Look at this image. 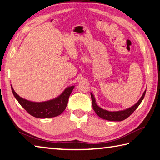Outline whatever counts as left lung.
Returning a JSON list of instances; mask_svg holds the SVG:
<instances>
[{"label": "left lung", "instance_id": "1", "mask_svg": "<svg viewBox=\"0 0 160 160\" xmlns=\"http://www.w3.org/2000/svg\"><path fill=\"white\" fill-rule=\"evenodd\" d=\"M146 90H145L143 92V95L141 96L139 100H138L134 106L131 107L130 108H128L127 109L122 110V111H109L104 110L103 108H102L98 106V104H96V101L94 95L92 93H90L91 95V99H92V108L94 109L95 112L97 113V115L100 117L101 118L110 120V121H122V120H125L128 118L131 114L134 112V111L137 109V107L139 106L141 102L144 98L145 96Z\"/></svg>", "mask_w": 160, "mask_h": 160}]
</instances>
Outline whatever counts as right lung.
<instances>
[{
	"label": "right lung",
	"mask_w": 160,
	"mask_h": 160,
	"mask_svg": "<svg viewBox=\"0 0 160 160\" xmlns=\"http://www.w3.org/2000/svg\"><path fill=\"white\" fill-rule=\"evenodd\" d=\"M74 86L68 87L58 98L42 102H34L21 98L11 86L14 98L24 109L31 116L38 118H47L59 116L67 107L68 99Z\"/></svg>",
	"instance_id": "obj_1"
}]
</instances>
